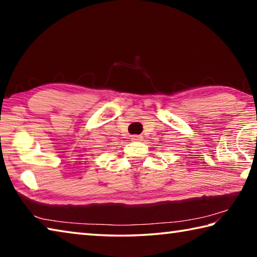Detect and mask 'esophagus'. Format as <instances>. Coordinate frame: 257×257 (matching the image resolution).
<instances>
[{
	"label": "esophagus",
	"mask_w": 257,
	"mask_h": 257,
	"mask_svg": "<svg viewBox=\"0 0 257 257\" xmlns=\"http://www.w3.org/2000/svg\"><path fill=\"white\" fill-rule=\"evenodd\" d=\"M132 141L133 142H141V141H143V136H141V135H134V136H132Z\"/></svg>",
	"instance_id": "esophagus-1"
}]
</instances>
